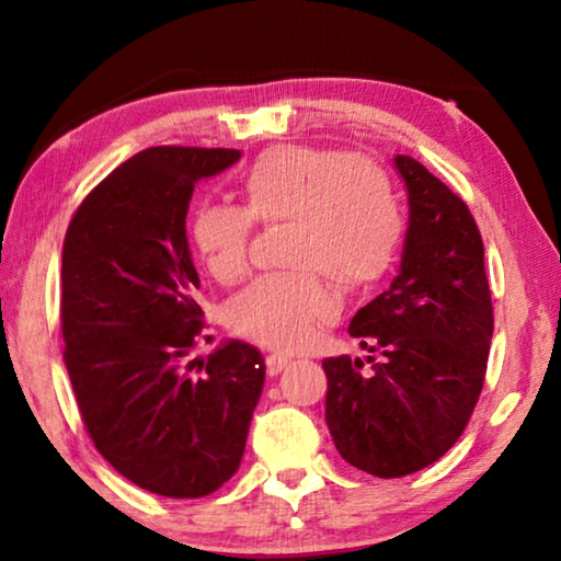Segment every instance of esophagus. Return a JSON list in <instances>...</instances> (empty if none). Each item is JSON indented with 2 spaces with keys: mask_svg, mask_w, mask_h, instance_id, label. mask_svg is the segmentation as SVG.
<instances>
[{
  "mask_svg": "<svg viewBox=\"0 0 561 561\" xmlns=\"http://www.w3.org/2000/svg\"><path fill=\"white\" fill-rule=\"evenodd\" d=\"M289 356H279V354H270L267 358H264V366H267V374L270 376H277V374H282L284 368L289 366Z\"/></svg>",
  "mask_w": 561,
  "mask_h": 561,
  "instance_id": "esophagus-1",
  "label": "esophagus"
}]
</instances>
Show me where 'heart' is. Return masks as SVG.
<instances>
[{
  "instance_id": "b5f03b06",
  "label": "heart",
  "mask_w": 561,
  "mask_h": 561,
  "mask_svg": "<svg viewBox=\"0 0 561 561\" xmlns=\"http://www.w3.org/2000/svg\"><path fill=\"white\" fill-rule=\"evenodd\" d=\"M240 205L201 203L190 240L205 270L232 284L250 267L254 222L287 225L284 264L294 270L252 282L227 304L237 336L294 351L336 314V294L376 284L403 242V210L391 178L371 158L317 146H274L240 178Z\"/></svg>"
}]
</instances>
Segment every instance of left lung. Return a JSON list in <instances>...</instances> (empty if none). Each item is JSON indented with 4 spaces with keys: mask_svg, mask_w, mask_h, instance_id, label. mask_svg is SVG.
Listing matches in <instances>:
<instances>
[{
    "mask_svg": "<svg viewBox=\"0 0 561 561\" xmlns=\"http://www.w3.org/2000/svg\"><path fill=\"white\" fill-rule=\"evenodd\" d=\"M401 272L351 319L364 360H324L327 423L341 458L376 478H403L443 458L478 403L492 341L485 247L470 207L411 156Z\"/></svg>",
    "mask_w": 561,
    "mask_h": 561,
    "instance_id": "8db88e82",
    "label": "left lung"
}]
</instances>
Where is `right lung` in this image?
I'll return each instance as SVG.
<instances>
[{
	"label": "right lung",
	"instance_id": "add662e5",
	"mask_svg": "<svg viewBox=\"0 0 561 561\" xmlns=\"http://www.w3.org/2000/svg\"><path fill=\"white\" fill-rule=\"evenodd\" d=\"M240 160L232 148L158 146L83 197L64 237V360L96 450L133 485L203 497L240 468L264 383L254 346L205 334L185 215L195 183Z\"/></svg>",
	"mask_w": 561,
	"mask_h": 561
}]
</instances>
